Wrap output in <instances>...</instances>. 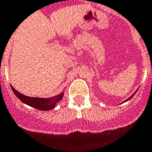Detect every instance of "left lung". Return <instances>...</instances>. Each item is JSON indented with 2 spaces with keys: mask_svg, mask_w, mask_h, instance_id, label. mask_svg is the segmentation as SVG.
Returning a JSON list of instances; mask_svg holds the SVG:
<instances>
[{
  "mask_svg": "<svg viewBox=\"0 0 152 152\" xmlns=\"http://www.w3.org/2000/svg\"><path fill=\"white\" fill-rule=\"evenodd\" d=\"M137 91H138V90H137V91H135V92H134V94H132V95H131V96H130V97H129V98H128V99H126V101H125V102H127V101H129V99H131L132 97H134V94H136V92H137Z\"/></svg>",
  "mask_w": 152,
  "mask_h": 152,
  "instance_id": "left-lung-1",
  "label": "left lung"
}]
</instances>
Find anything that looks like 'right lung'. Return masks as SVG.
Segmentation results:
<instances>
[{
    "label": "right lung",
    "mask_w": 152,
    "mask_h": 152,
    "mask_svg": "<svg viewBox=\"0 0 152 152\" xmlns=\"http://www.w3.org/2000/svg\"><path fill=\"white\" fill-rule=\"evenodd\" d=\"M11 87L12 89L13 93L15 94V96L23 102L24 104H27L33 107L34 108H37L38 110L41 111H49L51 110L56 106V104L59 101L62 99L64 96V92H61L58 95L54 96V97H49V98H40V97H28L24 94H22L17 91L14 87L11 85Z\"/></svg>",
    "instance_id": "add662e5"
}]
</instances>
